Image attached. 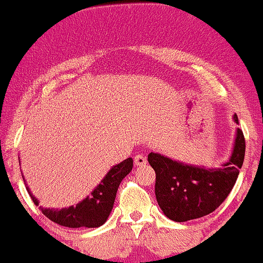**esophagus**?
Returning a JSON list of instances; mask_svg holds the SVG:
<instances>
[{
    "label": "esophagus",
    "instance_id": "1",
    "mask_svg": "<svg viewBox=\"0 0 263 263\" xmlns=\"http://www.w3.org/2000/svg\"><path fill=\"white\" fill-rule=\"evenodd\" d=\"M135 164L137 167H143V165L147 164V158L143 155L135 156Z\"/></svg>",
    "mask_w": 263,
    "mask_h": 263
}]
</instances>
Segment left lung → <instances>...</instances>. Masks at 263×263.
I'll return each instance as SVG.
<instances>
[{"label": "left lung", "mask_w": 263, "mask_h": 263, "mask_svg": "<svg viewBox=\"0 0 263 263\" xmlns=\"http://www.w3.org/2000/svg\"><path fill=\"white\" fill-rule=\"evenodd\" d=\"M234 121L238 123L236 115ZM245 158V138L236 129L231 155L220 167L188 164L151 152L148 162L156 172V198L163 214L177 222L213 213L230 194Z\"/></svg>", "instance_id": "1"}]
</instances>
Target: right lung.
Masks as SVG:
<instances>
[{"label":"right lung","instance_id":"add662e5","mask_svg":"<svg viewBox=\"0 0 263 263\" xmlns=\"http://www.w3.org/2000/svg\"><path fill=\"white\" fill-rule=\"evenodd\" d=\"M132 167H134L132 158H127L119 164H115L107 172L106 176L102 178L98 186L92 190L91 194L79 201L75 206L71 205V206L63 208V209L39 206V209L48 219H50L55 224L65 226V228H99L106 222L114 208L115 198H116L120 183L132 171ZM27 190L31 195L33 203L39 205V200L32 194L28 185H27Z\"/></svg>","mask_w":263,"mask_h":263}]
</instances>
